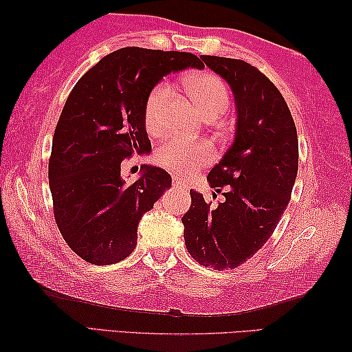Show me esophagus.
<instances>
[{
  "label": "esophagus",
  "instance_id": "obj_1",
  "mask_svg": "<svg viewBox=\"0 0 352 352\" xmlns=\"http://www.w3.org/2000/svg\"><path fill=\"white\" fill-rule=\"evenodd\" d=\"M173 187L175 188H179V190H188V186L186 182H184L181 177L177 176H173Z\"/></svg>",
  "mask_w": 352,
  "mask_h": 352
}]
</instances>
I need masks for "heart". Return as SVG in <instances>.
<instances>
[{
	"instance_id": "heart-1",
	"label": "heart",
	"mask_w": 352,
	"mask_h": 352,
	"mask_svg": "<svg viewBox=\"0 0 352 352\" xmlns=\"http://www.w3.org/2000/svg\"><path fill=\"white\" fill-rule=\"evenodd\" d=\"M187 94L207 122L220 118L229 107V91L223 80L212 73H199L190 76L186 82ZM171 87L160 82L151 90L145 102V126L149 134L160 135L165 128V115L168 107ZM155 162L164 168L190 175L212 159V149L207 143L173 140L160 146L154 154Z\"/></svg>"
}]
</instances>
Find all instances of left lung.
<instances>
[{
	"mask_svg": "<svg viewBox=\"0 0 352 352\" xmlns=\"http://www.w3.org/2000/svg\"><path fill=\"white\" fill-rule=\"evenodd\" d=\"M201 59L232 90L237 120L232 145L207 176L212 188L226 187L224 201L212 207L190 190L184 240L204 267L237 268L267 243L289 204L298 175L296 126L284 96L257 68L228 57Z\"/></svg>",
	"mask_w": 352,
	"mask_h": 352,
	"instance_id": "1",
	"label": "left lung"
}]
</instances>
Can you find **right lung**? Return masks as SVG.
Returning a JSON list of instances; mask_svg holds the SVG:
<instances>
[{
    "label": "right lung",
    "instance_id": "add662e5",
    "mask_svg": "<svg viewBox=\"0 0 352 352\" xmlns=\"http://www.w3.org/2000/svg\"><path fill=\"white\" fill-rule=\"evenodd\" d=\"M204 68L197 56L128 46L91 67L68 95L57 122L48 165L54 218L68 246L94 265L128 257L142 217L171 187V176L142 165L122 177L123 159L151 151L145 102L164 76Z\"/></svg>",
    "mask_w": 352,
    "mask_h": 352
}]
</instances>
